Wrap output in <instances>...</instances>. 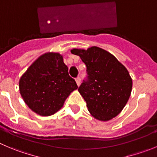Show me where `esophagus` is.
<instances>
[{
  "label": "esophagus",
  "mask_w": 157,
  "mask_h": 157,
  "mask_svg": "<svg viewBox=\"0 0 157 157\" xmlns=\"http://www.w3.org/2000/svg\"><path fill=\"white\" fill-rule=\"evenodd\" d=\"M75 82H76V83H77V85L78 86H79V85H80V83H81V78H80V77H77L75 78Z\"/></svg>",
  "instance_id": "obj_1"
}]
</instances>
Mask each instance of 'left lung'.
Instances as JSON below:
<instances>
[{
	"label": "left lung",
	"instance_id": "8db88e82",
	"mask_svg": "<svg viewBox=\"0 0 157 157\" xmlns=\"http://www.w3.org/2000/svg\"><path fill=\"white\" fill-rule=\"evenodd\" d=\"M86 64L87 78L78 88L94 118L109 121L121 113L127 103L132 81L128 70L114 55L93 46L85 49L73 48Z\"/></svg>",
	"mask_w": 157,
	"mask_h": 157
}]
</instances>
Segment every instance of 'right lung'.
I'll use <instances>...</instances> for the list:
<instances>
[{
	"mask_svg": "<svg viewBox=\"0 0 157 157\" xmlns=\"http://www.w3.org/2000/svg\"><path fill=\"white\" fill-rule=\"evenodd\" d=\"M59 53L41 55L21 77L19 90L24 101L37 114L48 116L63 106L71 92L78 89Z\"/></svg>",
	"mask_w": 157,
	"mask_h": 157,
	"instance_id": "1",
	"label": "right lung"
}]
</instances>
